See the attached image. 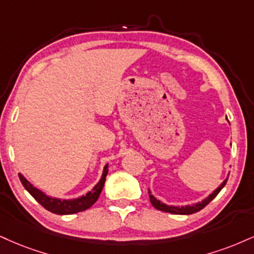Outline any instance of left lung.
Masks as SVG:
<instances>
[{"label": "left lung", "instance_id": "obj_1", "mask_svg": "<svg viewBox=\"0 0 254 254\" xmlns=\"http://www.w3.org/2000/svg\"><path fill=\"white\" fill-rule=\"evenodd\" d=\"M227 118V117H226ZM226 182H227V179L225 180L224 182L221 183V185L219 186L218 188L215 189L214 191H213L212 194H209L208 196H207L204 200L201 201V202H197V203H194V204H187V206H168V204L161 202L160 200H157L156 197L154 196V195L151 194V191L149 190V198H150V202L152 206L155 207V208L158 209V210H162V212H167V213H172V214H180V215H189V214H193V213H196L198 210H201L202 208L208 204L210 201L214 198L216 195L220 193V190H221L222 188L225 187Z\"/></svg>", "mask_w": 254, "mask_h": 254}]
</instances>
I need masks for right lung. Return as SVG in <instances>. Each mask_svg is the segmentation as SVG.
Here are the masks:
<instances>
[{
  "instance_id": "right-lung-1",
  "label": "right lung",
  "mask_w": 254,
  "mask_h": 254,
  "mask_svg": "<svg viewBox=\"0 0 254 254\" xmlns=\"http://www.w3.org/2000/svg\"><path fill=\"white\" fill-rule=\"evenodd\" d=\"M108 168L109 164H106V166L104 167L103 175L100 177L99 182L94 186L92 190L88 191L86 195H82V196L77 198H71V200H61V198L48 196V195H46L44 191H41L40 189L34 187L22 174H19V177L22 186L26 188V190L28 191V193L32 195L42 207H44V208L54 213V214L68 215L82 212V210H86L90 208L91 206H93L103 190L106 175H108L109 172Z\"/></svg>"
}]
</instances>
